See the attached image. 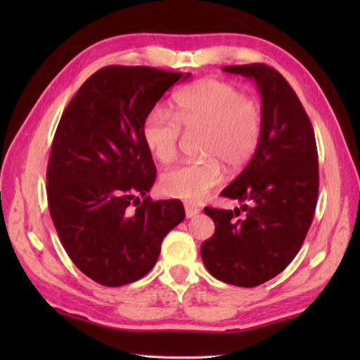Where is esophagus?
I'll list each match as a JSON object with an SVG mask.
<instances>
[{"label":"esophagus","mask_w":360,"mask_h":360,"mask_svg":"<svg viewBox=\"0 0 360 360\" xmlns=\"http://www.w3.org/2000/svg\"><path fill=\"white\" fill-rule=\"evenodd\" d=\"M198 213H200V209L195 207V205H192V204H186V217L187 218H193L198 215Z\"/></svg>","instance_id":"1"}]
</instances>
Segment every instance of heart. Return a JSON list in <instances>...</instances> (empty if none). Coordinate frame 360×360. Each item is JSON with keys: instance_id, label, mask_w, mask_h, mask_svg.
Masks as SVG:
<instances>
[{"instance_id": "b5f03b06", "label": "heart", "mask_w": 360, "mask_h": 360, "mask_svg": "<svg viewBox=\"0 0 360 360\" xmlns=\"http://www.w3.org/2000/svg\"><path fill=\"white\" fill-rule=\"evenodd\" d=\"M181 127L204 129L207 159L165 172L160 187L167 196L198 202L223 179L219 162L235 172L254 158L263 134V111L232 83L202 79L174 94L173 114L153 110L145 117L142 141L158 162L168 164L178 155Z\"/></svg>"}]
</instances>
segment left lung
<instances>
[{"instance_id": "left-lung-1", "label": "left lung", "mask_w": 360, "mask_h": 360, "mask_svg": "<svg viewBox=\"0 0 360 360\" xmlns=\"http://www.w3.org/2000/svg\"><path fill=\"white\" fill-rule=\"evenodd\" d=\"M224 71L255 80L263 134L250 162L221 192L238 200L245 215L238 218V207H205L215 233L201 257L215 278L254 288L285 271L307 238L319 195L317 145L307 111L278 71L263 63Z\"/></svg>"}]
</instances>
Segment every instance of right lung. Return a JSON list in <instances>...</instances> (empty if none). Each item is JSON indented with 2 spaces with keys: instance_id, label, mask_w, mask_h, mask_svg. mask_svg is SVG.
<instances>
[{
  "instance_id": "add662e5",
  "label": "right lung",
  "mask_w": 360,
  "mask_h": 360,
  "mask_svg": "<svg viewBox=\"0 0 360 360\" xmlns=\"http://www.w3.org/2000/svg\"><path fill=\"white\" fill-rule=\"evenodd\" d=\"M188 77L148 66L102 68L58 122L46 172L51 218L72 263L98 285L147 275L164 236L186 218L181 201L147 196L156 167L142 124L165 91Z\"/></svg>"
}]
</instances>
